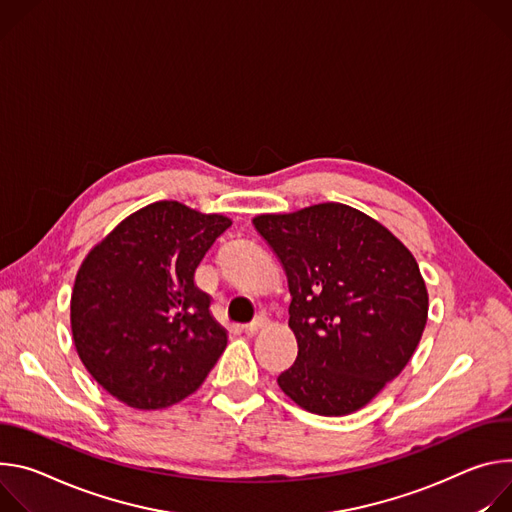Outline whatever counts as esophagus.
Returning <instances> with one entry per match:
<instances>
[{
    "instance_id": "1",
    "label": "esophagus",
    "mask_w": 512,
    "mask_h": 512,
    "mask_svg": "<svg viewBox=\"0 0 512 512\" xmlns=\"http://www.w3.org/2000/svg\"><path fill=\"white\" fill-rule=\"evenodd\" d=\"M266 323H268V319H266L264 315H258L254 321H250V323L244 325V331H246V333H256V331H258L260 327H264Z\"/></svg>"
}]
</instances>
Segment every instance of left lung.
Masks as SVG:
<instances>
[{
    "instance_id": "8db88e82",
    "label": "left lung",
    "mask_w": 512,
    "mask_h": 512,
    "mask_svg": "<svg viewBox=\"0 0 512 512\" xmlns=\"http://www.w3.org/2000/svg\"><path fill=\"white\" fill-rule=\"evenodd\" d=\"M287 272L295 364L278 386L309 413L350 415L415 354L429 297L419 264L382 223L342 203L254 217Z\"/></svg>"
}]
</instances>
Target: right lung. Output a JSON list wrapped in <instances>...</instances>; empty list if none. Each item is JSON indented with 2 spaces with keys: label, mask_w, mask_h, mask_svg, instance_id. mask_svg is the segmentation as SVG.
I'll list each match as a JSON object with an SVG mask.
<instances>
[{
  "label": "right lung",
  "mask_w": 512,
  "mask_h": 512,
  "mask_svg": "<svg viewBox=\"0 0 512 512\" xmlns=\"http://www.w3.org/2000/svg\"><path fill=\"white\" fill-rule=\"evenodd\" d=\"M232 225L179 201L126 217L83 260L71 329L87 372L118 401L154 411L193 394L227 346L195 270Z\"/></svg>",
  "instance_id": "add662e5"
}]
</instances>
